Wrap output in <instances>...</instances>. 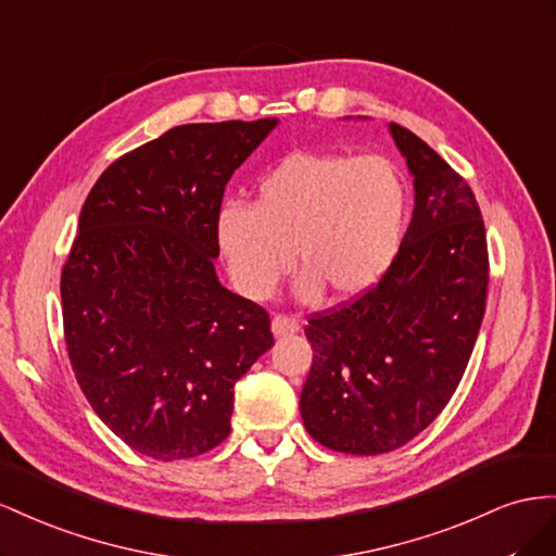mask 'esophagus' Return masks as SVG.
I'll return each instance as SVG.
<instances>
[{
  "instance_id": "1",
  "label": "esophagus",
  "mask_w": 556,
  "mask_h": 556,
  "mask_svg": "<svg viewBox=\"0 0 556 556\" xmlns=\"http://www.w3.org/2000/svg\"><path fill=\"white\" fill-rule=\"evenodd\" d=\"M300 330V324L293 319V316L287 314H277L273 319V332L275 338H283V336H293V332Z\"/></svg>"
}]
</instances>
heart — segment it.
<instances>
[{
  "mask_svg": "<svg viewBox=\"0 0 556 556\" xmlns=\"http://www.w3.org/2000/svg\"><path fill=\"white\" fill-rule=\"evenodd\" d=\"M407 220L403 172L384 155L295 151L256 186L251 207L228 204L216 240L235 289L267 300L300 269L305 300H354L387 275Z\"/></svg>",
  "mask_w": 556,
  "mask_h": 556,
  "instance_id": "obj_1",
  "label": "heart"
}]
</instances>
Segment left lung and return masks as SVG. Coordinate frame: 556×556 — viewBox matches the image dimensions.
Returning <instances> with one entry per match:
<instances>
[{
  "mask_svg": "<svg viewBox=\"0 0 556 556\" xmlns=\"http://www.w3.org/2000/svg\"><path fill=\"white\" fill-rule=\"evenodd\" d=\"M389 132L415 177V212L387 275L338 309L314 314V358L300 393L324 447L372 456L431 424L466 372L489 283L484 220L470 186L399 123Z\"/></svg>",
  "mask_w": 556,
  "mask_h": 556,
  "instance_id": "1",
  "label": "left lung"
}]
</instances>
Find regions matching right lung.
Returning <instances> with one entry per match:
<instances>
[{"instance_id":"add662e5","label":"right lung","mask_w":556,"mask_h":556,"mask_svg":"<svg viewBox=\"0 0 556 556\" xmlns=\"http://www.w3.org/2000/svg\"><path fill=\"white\" fill-rule=\"evenodd\" d=\"M275 125L172 128L111 163L78 216L60 279L72 370L111 431L157 462L220 445L237 379L275 344L267 312L214 269L226 184Z\"/></svg>"}]
</instances>
